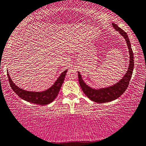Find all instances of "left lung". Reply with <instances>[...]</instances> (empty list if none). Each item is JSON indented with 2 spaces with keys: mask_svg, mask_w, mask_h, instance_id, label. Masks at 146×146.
<instances>
[{
  "mask_svg": "<svg viewBox=\"0 0 146 146\" xmlns=\"http://www.w3.org/2000/svg\"><path fill=\"white\" fill-rule=\"evenodd\" d=\"M112 26L125 38L127 46H128L129 55H130V60H129L128 70H127L125 75L118 82L114 85H112V86L105 88L94 89L86 84L82 79L81 75L78 71V81H79L80 86L83 92L90 100L98 103L110 102V101H114L121 96L125 92L126 89L128 87L132 75H133L134 69V55L129 37L126 32L118 27L117 25L112 23Z\"/></svg>",
  "mask_w": 146,
  "mask_h": 146,
  "instance_id": "1",
  "label": "left lung"
}]
</instances>
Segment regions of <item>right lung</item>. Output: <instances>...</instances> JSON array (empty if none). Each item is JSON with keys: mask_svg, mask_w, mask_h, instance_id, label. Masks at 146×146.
<instances>
[{"mask_svg": "<svg viewBox=\"0 0 146 146\" xmlns=\"http://www.w3.org/2000/svg\"><path fill=\"white\" fill-rule=\"evenodd\" d=\"M67 71L68 70H66L61 73V75H60V77L58 78L56 82L51 87L45 91L40 92L27 91V90L20 88L13 82L12 80L9 75L8 71H7V75H8L9 82H10L11 89L19 98L29 103L40 105H45L52 102L57 97L62 85L64 81L65 76L66 75Z\"/></svg>", "mask_w": 146, "mask_h": 146, "instance_id": "obj_1", "label": "right lung"}]
</instances>
